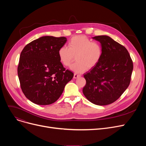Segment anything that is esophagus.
Segmentation results:
<instances>
[{
  "instance_id": "34e87169",
  "label": "esophagus",
  "mask_w": 146,
  "mask_h": 146,
  "mask_svg": "<svg viewBox=\"0 0 146 146\" xmlns=\"http://www.w3.org/2000/svg\"><path fill=\"white\" fill-rule=\"evenodd\" d=\"M79 77H80V75L78 74H76V73L74 74V76H73V78L74 79H77V78H78Z\"/></svg>"
}]
</instances>
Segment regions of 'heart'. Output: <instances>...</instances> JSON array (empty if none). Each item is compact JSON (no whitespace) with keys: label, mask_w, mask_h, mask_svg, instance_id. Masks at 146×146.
<instances>
[{"label":"heart","mask_w":146,"mask_h":146,"mask_svg":"<svg viewBox=\"0 0 146 146\" xmlns=\"http://www.w3.org/2000/svg\"><path fill=\"white\" fill-rule=\"evenodd\" d=\"M58 56L61 63L67 67L76 58L77 61L72 66V70L82 73L98 64L102 57V48L100 44L92 42L86 36L78 35L71 38L67 47L62 46L58 49Z\"/></svg>","instance_id":"1"}]
</instances>
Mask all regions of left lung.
Instances as JSON below:
<instances>
[{"instance_id": "left-lung-1", "label": "left lung", "mask_w": 146, "mask_h": 146, "mask_svg": "<svg viewBox=\"0 0 146 146\" xmlns=\"http://www.w3.org/2000/svg\"><path fill=\"white\" fill-rule=\"evenodd\" d=\"M92 38L101 43L102 57L95 67L84 74L86 83L83 93L95 105H109L117 101L128 87L133 61L125 47L109 36Z\"/></svg>"}]
</instances>
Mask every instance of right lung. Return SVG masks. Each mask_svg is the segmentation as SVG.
<instances>
[{
  "label": "right lung",
  "mask_w": 146,
  "mask_h": 146,
  "mask_svg": "<svg viewBox=\"0 0 146 146\" xmlns=\"http://www.w3.org/2000/svg\"><path fill=\"white\" fill-rule=\"evenodd\" d=\"M66 37L44 36L33 41L22 50L18 67L21 89L32 102L47 105L62 94L73 73L66 70L58 56Z\"/></svg>",
  "instance_id": "right-lung-1"
}]
</instances>
